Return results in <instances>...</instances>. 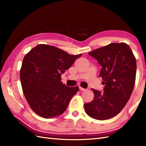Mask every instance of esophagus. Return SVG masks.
<instances>
[{
	"label": "esophagus",
	"instance_id": "34e87169",
	"mask_svg": "<svg viewBox=\"0 0 146 146\" xmlns=\"http://www.w3.org/2000/svg\"><path fill=\"white\" fill-rule=\"evenodd\" d=\"M79 89H80V91H86V89H85V88H83L82 87H81V86H79Z\"/></svg>",
	"mask_w": 146,
	"mask_h": 146
}]
</instances>
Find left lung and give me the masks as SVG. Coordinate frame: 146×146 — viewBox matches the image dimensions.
Wrapping results in <instances>:
<instances>
[{
	"instance_id": "8db88e82",
	"label": "left lung",
	"mask_w": 146,
	"mask_h": 146,
	"mask_svg": "<svg viewBox=\"0 0 146 146\" xmlns=\"http://www.w3.org/2000/svg\"><path fill=\"white\" fill-rule=\"evenodd\" d=\"M88 54L102 67L100 77L105 88L102 93L92 89L94 98L84 104L85 111L93 119H109L120 112L131 97L135 81V58L125 42L111 43Z\"/></svg>"
}]
</instances>
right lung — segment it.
Returning a JSON list of instances; mask_svg holds the SVG:
<instances>
[{"label":"right lung","instance_id":"obj_1","mask_svg":"<svg viewBox=\"0 0 146 146\" xmlns=\"http://www.w3.org/2000/svg\"><path fill=\"white\" fill-rule=\"evenodd\" d=\"M82 55L46 44H38L26 54L20 70L21 85L27 103L38 115L52 118L66 109L79 88L65 85L61 76Z\"/></svg>","mask_w":146,"mask_h":146}]
</instances>
